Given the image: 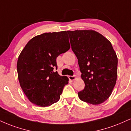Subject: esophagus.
Segmentation results:
<instances>
[{
  "instance_id": "obj_1",
  "label": "esophagus",
  "mask_w": 131,
  "mask_h": 131,
  "mask_svg": "<svg viewBox=\"0 0 131 131\" xmlns=\"http://www.w3.org/2000/svg\"><path fill=\"white\" fill-rule=\"evenodd\" d=\"M68 78H69V79H70V80H71V81H74V80H75V79H76L75 75H73V76H72V75H69Z\"/></svg>"
}]
</instances>
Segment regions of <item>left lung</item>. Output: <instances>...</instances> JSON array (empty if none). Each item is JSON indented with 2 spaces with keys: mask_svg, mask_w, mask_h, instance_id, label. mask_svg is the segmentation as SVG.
Here are the masks:
<instances>
[{
  "mask_svg": "<svg viewBox=\"0 0 131 131\" xmlns=\"http://www.w3.org/2000/svg\"><path fill=\"white\" fill-rule=\"evenodd\" d=\"M84 81L83 101L100 104L111 95L117 78L118 58L111 42L94 30L67 31Z\"/></svg>",
  "mask_w": 131,
  "mask_h": 131,
  "instance_id": "1",
  "label": "left lung"
}]
</instances>
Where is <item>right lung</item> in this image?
I'll return each mask as SVG.
<instances>
[{
	"instance_id": "obj_1",
	"label": "right lung",
	"mask_w": 131,
	"mask_h": 131,
	"mask_svg": "<svg viewBox=\"0 0 131 131\" xmlns=\"http://www.w3.org/2000/svg\"><path fill=\"white\" fill-rule=\"evenodd\" d=\"M66 31L45 33L31 38L22 50L17 62L21 89L31 103L50 106L60 100L68 78L60 76L56 59L70 49Z\"/></svg>"
}]
</instances>
